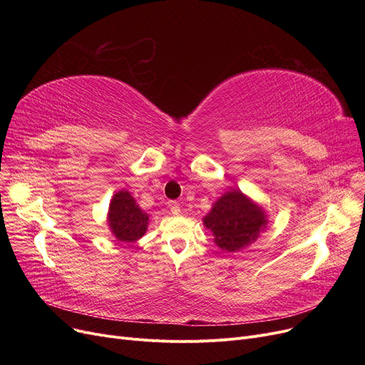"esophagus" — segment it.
<instances>
[{
	"label": "esophagus",
	"instance_id": "esophagus-1",
	"mask_svg": "<svg viewBox=\"0 0 365 365\" xmlns=\"http://www.w3.org/2000/svg\"><path fill=\"white\" fill-rule=\"evenodd\" d=\"M168 207H170L173 215H179L180 213V204L178 201H170Z\"/></svg>",
	"mask_w": 365,
	"mask_h": 365
}]
</instances>
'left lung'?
I'll list each match as a JSON object with an SVG mask.
<instances>
[{
  "instance_id": "1",
  "label": "left lung",
  "mask_w": 365,
  "mask_h": 365,
  "mask_svg": "<svg viewBox=\"0 0 365 365\" xmlns=\"http://www.w3.org/2000/svg\"><path fill=\"white\" fill-rule=\"evenodd\" d=\"M204 225L213 232L215 242L226 252L256 241L266 225L262 208L253 204L241 190L225 194L205 217Z\"/></svg>"
}]
</instances>
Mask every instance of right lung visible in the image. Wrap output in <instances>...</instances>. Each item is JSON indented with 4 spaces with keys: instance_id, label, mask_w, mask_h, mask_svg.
Instances as JSON below:
<instances>
[{
    "instance_id": "add662e5",
    "label": "right lung",
    "mask_w": 365,
    "mask_h": 365,
    "mask_svg": "<svg viewBox=\"0 0 365 365\" xmlns=\"http://www.w3.org/2000/svg\"><path fill=\"white\" fill-rule=\"evenodd\" d=\"M149 216L136 205V201L127 192L115 194L109 207V226L117 240L133 242L143 237Z\"/></svg>"
}]
</instances>
